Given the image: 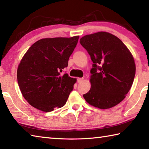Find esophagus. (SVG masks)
Instances as JSON below:
<instances>
[{"label":"esophagus","mask_w":149,"mask_h":149,"mask_svg":"<svg viewBox=\"0 0 149 149\" xmlns=\"http://www.w3.org/2000/svg\"><path fill=\"white\" fill-rule=\"evenodd\" d=\"M83 80H84V78H82V77H81H81L77 78V82H78V83L82 82Z\"/></svg>","instance_id":"obj_1"}]
</instances>
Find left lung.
I'll return each instance as SVG.
<instances>
[{
    "label": "left lung",
    "instance_id": "8db88e82",
    "mask_svg": "<svg viewBox=\"0 0 149 149\" xmlns=\"http://www.w3.org/2000/svg\"><path fill=\"white\" fill-rule=\"evenodd\" d=\"M80 43L93 62L91 87L84 98L100 109L115 107L125 99L134 80L135 64L132 54L118 37L105 31L85 35Z\"/></svg>",
    "mask_w": 149,
    "mask_h": 149
}]
</instances>
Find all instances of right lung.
Segmentation results:
<instances>
[{"label":"right lung","mask_w":149,"mask_h":149,"mask_svg":"<svg viewBox=\"0 0 149 149\" xmlns=\"http://www.w3.org/2000/svg\"><path fill=\"white\" fill-rule=\"evenodd\" d=\"M79 37L41 39L22 57L17 67V83L32 107L49 112L66 103L77 79L60 72L68 66Z\"/></svg>","instance_id":"1"}]
</instances>
